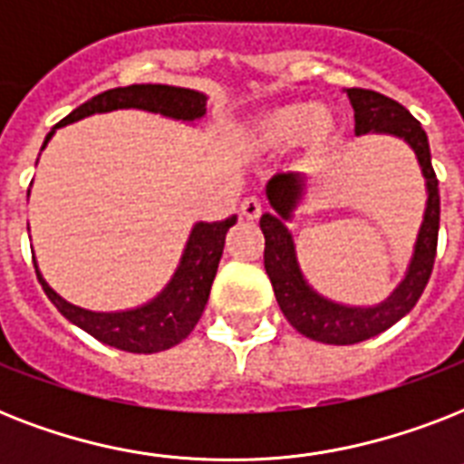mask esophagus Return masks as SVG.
Segmentation results:
<instances>
[{
	"instance_id": "obj_1",
	"label": "esophagus",
	"mask_w": 464,
	"mask_h": 464,
	"mask_svg": "<svg viewBox=\"0 0 464 464\" xmlns=\"http://www.w3.org/2000/svg\"><path fill=\"white\" fill-rule=\"evenodd\" d=\"M240 214L247 218V221H255V218H260L262 214V202L257 197H246L243 204H240Z\"/></svg>"
}]
</instances>
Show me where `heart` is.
Returning <instances> with one entry per match:
<instances>
[{
    "instance_id": "1",
    "label": "heart",
    "mask_w": 464,
    "mask_h": 464,
    "mask_svg": "<svg viewBox=\"0 0 464 464\" xmlns=\"http://www.w3.org/2000/svg\"><path fill=\"white\" fill-rule=\"evenodd\" d=\"M337 140V115L330 108L308 101L272 105L238 130L240 149L253 156L282 154L296 144L308 159H320L332 151Z\"/></svg>"
}]
</instances>
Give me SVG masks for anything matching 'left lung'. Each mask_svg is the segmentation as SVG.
<instances>
[{"mask_svg": "<svg viewBox=\"0 0 464 464\" xmlns=\"http://www.w3.org/2000/svg\"><path fill=\"white\" fill-rule=\"evenodd\" d=\"M346 96L353 108L356 137L388 134V137L402 140L414 151L421 175H424L426 209L402 282L397 284L392 294L381 304L346 305L317 294L298 265L296 243H294V233L289 231V224L308 195L310 178L305 173H279L267 182L265 195L272 211L262 214L260 228L265 233V269L275 289L276 304L282 308L284 317L301 334L323 344L337 346L356 344V342L381 334L417 305L431 276L440 221L439 180L431 166L429 137L419 125V120L411 118L410 111L397 101L375 91L346 89Z\"/></svg>", "mask_w": 464, "mask_h": 464, "instance_id": "left-lung-1", "label": "left lung"}]
</instances>
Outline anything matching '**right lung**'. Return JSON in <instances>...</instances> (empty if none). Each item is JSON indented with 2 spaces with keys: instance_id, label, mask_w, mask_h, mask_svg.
Returning a JSON list of instances; mask_svg holds the SVG:
<instances>
[{
  "instance_id": "1",
  "label": "right lung",
  "mask_w": 464,
  "mask_h": 464,
  "mask_svg": "<svg viewBox=\"0 0 464 464\" xmlns=\"http://www.w3.org/2000/svg\"><path fill=\"white\" fill-rule=\"evenodd\" d=\"M112 111L159 112L163 118L195 125L197 120L207 115V96L202 91L168 86V83H132L125 89L103 91L69 112L60 125H54L43 141V149L47 147V141L53 140V134L60 127L79 122L83 118L98 115V112ZM28 195H31V189H28ZM233 224H236V217L226 218V221H214V224L197 221L189 231V238L170 282L151 301L137 305V308L103 313V310H89L69 304L67 298H62L43 279L38 262L33 260V265H35V275H38L43 291L69 323L89 332L98 342L122 349V352L156 353L180 344L182 339L195 330L197 320L202 317L204 305L209 301L218 260L224 255L226 233Z\"/></svg>"
}]
</instances>
